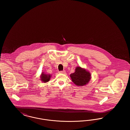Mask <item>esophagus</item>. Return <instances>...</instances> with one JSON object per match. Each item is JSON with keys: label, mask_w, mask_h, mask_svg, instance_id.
Segmentation results:
<instances>
[{"label": "esophagus", "mask_w": 130, "mask_h": 130, "mask_svg": "<svg viewBox=\"0 0 130 130\" xmlns=\"http://www.w3.org/2000/svg\"><path fill=\"white\" fill-rule=\"evenodd\" d=\"M59 73H60V74H65V71L63 70V71H59Z\"/></svg>", "instance_id": "esophagus-1"}]
</instances>
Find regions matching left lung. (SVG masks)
<instances>
[{
  "mask_svg": "<svg viewBox=\"0 0 130 130\" xmlns=\"http://www.w3.org/2000/svg\"><path fill=\"white\" fill-rule=\"evenodd\" d=\"M72 81L77 86H84L91 79V74L85 69L80 67H76L75 72L70 74Z\"/></svg>",
  "mask_w": 130,
  "mask_h": 130,
  "instance_id": "obj_1",
  "label": "left lung"
}]
</instances>
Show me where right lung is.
<instances>
[{
	"label": "right lung",
	"mask_w": 130,
	"mask_h": 130,
	"mask_svg": "<svg viewBox=\"0 0 130 130\" xmlns=\"http://www.w3.org/2000/svg\"><path fill=\"white\" fill-rule=\"evenodd\" d=\"M41 80L44 83L47 82L50 80L51 78V75L50 74H44V73H42L41 76L40 77Z\"/></svg>",
	"instance_id": "1"
}]
</instances>
